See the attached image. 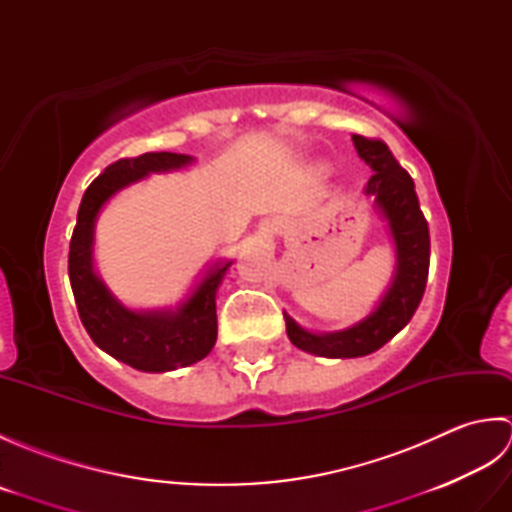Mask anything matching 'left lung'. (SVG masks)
Masks as SVG:
<instances>
[{
  "mask_svg": "<svg viewBox=\"0 0 512 512\" xmlns=\"http://www.w3.org/2000/svg\"><path fill=\"white\" fill-rule=\"evenodd\" d=\"M361 160L372 169L367 195L387 222L396 250V268L385 295L365 319L336 332H310L284 312L290 343L299 350L325 358H356L380 350L405 328L420 306L429 275V226L420 211L413 180L391 156L385 143L352 136Z\"/></svg>",
  "mask_w": 512,
  "mask_h": 512,
  "instance_id": "8db88e82",
  "label": "left lung"
}]
</instances>
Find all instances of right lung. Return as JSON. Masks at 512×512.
Returning <instances> with one entry per match:
<instances>
[{"label": "right lung", "mask_w": 512, "mask_h": 512, "mask_svg": "<svg viewBox=\"0 0 512 512\" xmlns=\"http://www.w3.org/2000/svg\"><path fill=\"white\" fill-rule=\"evenodd\" d=\"M193 162V156L171 151L118 160L90 184L76 215L68 273L79 317L90 339L103 352L140 372H173L202 361L213 350L217 339L215 295L233 262H213L176 306L156 310L127 308L96 273V220L103 206L129 184L145 180L151 173L184 169Z\"/></svg>", "instance_id": "right-lung-1"}]
</instances>
